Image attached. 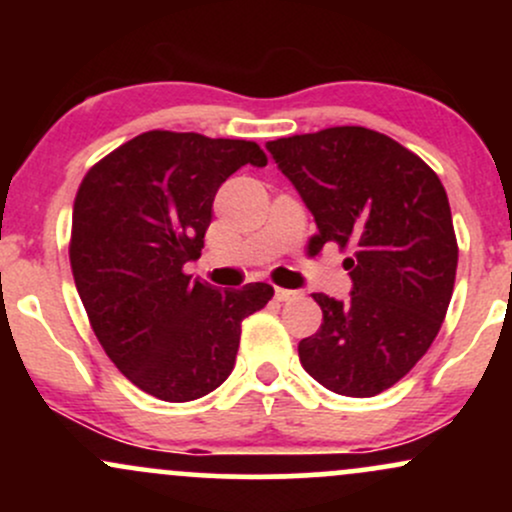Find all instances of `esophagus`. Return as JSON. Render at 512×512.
<instances>
[{
    "instance_id": "34e87169",
    "label": "esophagus",
    "mask_w": 512,
    "mask_h": 512,
    "mask_svg": "<svg viewBox=\"0 0 512 512\" xmlns=\"http://www.w3.org/2000/svg\"><path fill=\"white\" fill-rule=\"evenodd\" d=\"M274 296H276V301L286 303V301H298V298H301L303 293L301 291H291V289H279V286H276Z\"/></svg>"
}]
</instances>
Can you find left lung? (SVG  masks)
I'll list each match as a JSON object with an SVG mask.
<instances>
[{"mask_svg":"<svg viewBox=\"0 0 512 512\" xmlns=\"http://www.w3.org/2000/svg\"><path fill=\"white\" fill-rule=\"evenodd\" d=\"M267 149L313 211L310 248L351 250V298L313 293L322 325L298 344L301 366L337 395H380L419 363L448 313L457 238L443 182L366 127L293 134Z\"/></svg>","mask_w":512,"mask_h":512,"instance_id":"8db88e82","label":"left lung"}]
</instances>
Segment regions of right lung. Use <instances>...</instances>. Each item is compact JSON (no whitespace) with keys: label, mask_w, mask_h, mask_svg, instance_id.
Listing matches in <instances>:
<instances>
[{"label":"right lung","mask_w":512,"mask_h":512,"mask_svg":"<svg viewBox=\"0 0 512 512\" xmlns=\"http://www.w3.org/2000/svg\"><path fill=\"white\" fill-rule=\"evenodd\" d=\"M245 163L267 166L255 142L151 129L76 192L69 262L91 330L129 383L163 402L216 390L236 366L243 320L274 296L269 284L219 291L185 274L221 182Z\"/></svg>","instance_id":"obj_1"}]
</instances>
